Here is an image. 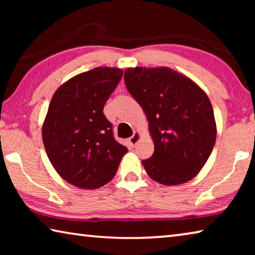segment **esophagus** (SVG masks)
<instances>
[{
  "label": "esophagus",
  "mask_w": 255,
  "mask_h": 255,
  "mask_svg": "<svg viewBox=\"0 0 255 255\" xmlns=\"http://www.w3.org/2000/svg\"><path fill=\"white\" fill-rule=\"evenodd\" d=\"M140 137H141L140 132L139 131H135V132H133V135L128 139L129 144H130V146H135L138 143V141H139Z\"/></svg>",
  "instance_id": "34e87169"
}]
</instances>
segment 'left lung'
I'll return each instance as SVG.
<instances>
[{"mask_svg": "<svg viewBox=\"0 0 255 255\" xmlns=\"http://www.w3.org/2000/svg\"><path fill=\"white\" fill-rule=\"evenodd\" d=\"M124 80L146 115L154 141L152 157L141 161L149 178L164 185L192 180L209 158L217 135L208 96L170 67H130Z\"/></svg>", "mask_w": 255, "mask_h": 255, "instance_id": "8db88e82", "label": "left lung"}]
</instances>
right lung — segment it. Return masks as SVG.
<instances>
[{
  "label": "right lung",
  "mask_w": 255,
  "mask_h": 255,
  "mask_svg": "<svg viewBox=\"0 0 255 255\" xmlns=\"http://www.w3.org/2000/svg\"><path fill=\"white\" fill-rule=\"evenodd\" d=\"M122 76L120 68L96 67L63 83L50 100L41 130L46 153L56 172L80 189L109 182L128 152L103 115Z\"/></svg>",
  "instance_id": "1"
}]
</instances>
